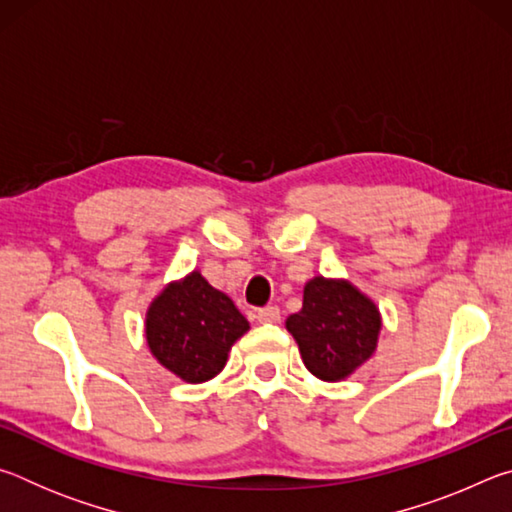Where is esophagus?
<instances>
[{"mask_svg":"<svg viewBox=\"0 0 512 512\" xmlns=\"http://www.w3.org/2000/svg\"><path fill=\"white\" fill-rule=\"evenodd\" d=\"M257 320H259V323H280V307L268 305L264 309H259Z\"/></svg>","mask_w":512,"mask_h":512,"instance_id":"obj_1","label":"esophagus"}]
</instances>
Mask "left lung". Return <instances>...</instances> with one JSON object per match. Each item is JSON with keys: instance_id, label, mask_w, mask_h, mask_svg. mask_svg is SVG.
<instances>
[{"instance_id": "8db88e82", "label": "left lung", "mask_w": 512, "mask_h": 512, "mask_svg": "<svg viewBox=\"0 0 512 512\" xmlns=\"http://www.w3.org/2000/svg\"><path fill=\"white\" fill-rule=\"evenodd\" d=\"M284 325L311 375L343 381L375 354L381 314L350 280L316 275L302 291V309Z\"/></svg>"}]
</instances>
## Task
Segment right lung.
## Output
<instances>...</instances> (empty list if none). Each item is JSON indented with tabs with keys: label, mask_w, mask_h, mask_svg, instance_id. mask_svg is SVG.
<instances>
[{
	"label": "right lung",
	"mask_w": 512,
	"mask_h": 512,
	"mask_svg": "<svg viewBox=\"0 0 512 512\" xmlns=\"http://www.w3.org/2000/svg\"><path fill=\"white\" fill-rule=\"evenodd\" d=\"M250 329L230 296L214 289L201 271L169 282L146 309L144 336L162 368L187 384L219 375L228 354Z\"/></svg>",
	"instance_id": "obj_1"
}]
</instances>
